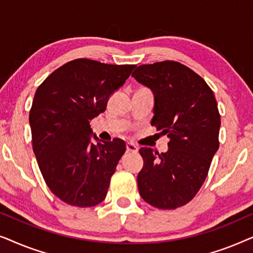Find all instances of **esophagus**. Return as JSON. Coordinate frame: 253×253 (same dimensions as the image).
I'll list each match as a JSON object with an SVG mask.
<instances>
[{
  "instance_id": "1",
  "label": "esophagus",
  "mask_w": 253,
  "mask_h": 253,
  "mask_svg": "<svg viewBox=\"0 0 253 253\" xmlns=\"http://www.w3.org/2000/svg\"><path fill=\"white\" fill-rule=\"evenodd\" d=\"M138 151V147L133 143H126V152H132V153H136Z\"/></svg>"
}]
</instances>
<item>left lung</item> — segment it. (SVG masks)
Instances as JSON below:
<instances>
[{
    "label": "left lung",
    "instance_id": "left-lung-1",
    "mask_svg": "<svg viewBox=\"0 0 253 253\" xmlns=\"http://www.w3.org/2000/svg\"><path fill=\"white\" fill-rule=\"evenodd\" d=\"M132 77L153 93L151 124L169 138L166 153L139 150L144 166L137 177L138 190L157 209H177L202 188L219 148L215 96L199 75L178 62L139 65Z\"/></svg>",
    "mask_w": 253,
    "mask_h": 253
}]
</instances>
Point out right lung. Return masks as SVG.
Here are the masks:
<instances>
[{"mask_svg":"<svg viewBox=\"0 0 253 253\" xmlns=\"http://www.w3.org/2000/svg\"><path fill=\"white\" fill-rule=\"evenodd\" d=\"M134 68L78 58L37 89L30 110L33 152L48 188L69 205L92 207L106 198L126 147L119 138L100 140L89 121L105 112Z\"/></svg>","mask_w":253,"mask_h":253,"instance_id":"right-lung-1","label":"right lung"}]
</instances>
